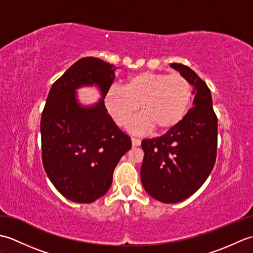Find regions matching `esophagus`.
<instances>
[{
	"label": "esophagus",
	"instance_id": "obj_1",
	"mask_svg": "<svg viewBox=\"0 0 253 253\" xmlns=\"http://www.w3.org/2000/svg\"><path fill=\"white\" fill-rule=\"evenodd\" d=\"M131 143H132V147H139L140 146L141 141L137 138H131Z\"/></svg>",
	"mask_w": 253,
	"mask_h": 253
}]
</instances>
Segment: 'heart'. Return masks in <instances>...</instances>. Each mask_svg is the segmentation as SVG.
I'll return each mask as SVG.
<instances>
[{"label":"heart","mask_w":253,"mask_h":253,"mask_svg":"<svg viewBox=\"0 0 253 253\" xmlns=\"http://www.w3.org/2000/svg\"><path fill=\"white\" fill-rule=\"evenodd\" d=\"M192 88L180 74L140 72L106 91V111L118 126L126 127L140 105L143 113L130 128L136 132H165L181 123L191 104Z\"/></svg>","instance_id":"heart-1"}]
</instances>
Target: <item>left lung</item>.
Returning a JSON list of instances; mask_svg holds the SVG:
<instances>
[{
  "instance_id": "8db88e82",
  "label": "left lung",
  "mask_w": 253,
  "mask_h": 253,
  "mask_svg": "<svg viewBox=\"0 0 253 253\" xmlns=\"http://www.w3.org/2000/svg\"><path fill=\"white\" fill-rule=\"evenodd\" d=\"M192 85L193 107L173 129L163 136L144 139L140 178L155 200L177 203L193 195L213 169L217 148V117L211 91L188 66L173 63Z\"/></svg>"
}]
</instances>
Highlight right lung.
I'll use <instances>...</instances> for the list:
<instances>
[{"label":"right lung","instance_id":"obj_1","mask_svg":"<svg viewBox=\"0 0 253 253\" xmlns=\"http://www.w3.org/2000/svg\"><path fill=\"white\" fill-rule=\"evenodd\" d=\"M116 69L99 58H80L53 84L46 98L40 125L42 162L58 192L73 202L91 203L103 197L117 163L131 148L130 138L104 105ZM93 85L101 99L83 106L77 90Z\"/></svg>","mask_w":253,"mask_h":253}]
</instances>
